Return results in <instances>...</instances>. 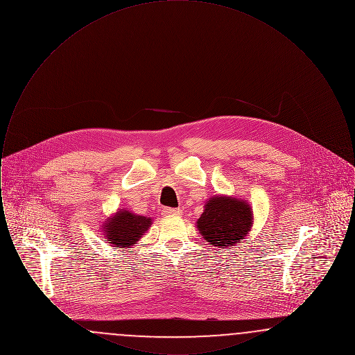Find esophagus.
<instances>
[{
  "instance_id": "esophagus-1",
  "label": "esophagus",
  "mask_w": 355,
  "mask_h": 355,
  "mask_svg": "<svg viewBox=\"0 0 355 355\" xmlns=\"http://www.w3.org/2000/svg\"><path fill=\"white\" fill-rule=\"evenodd\" d=\"M162 214L164 216H181L182 214V210L178 207V209H173V207H165L162 210Z\"/></svg>"
}]
</instances>
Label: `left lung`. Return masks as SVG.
Segmentation results:
<instances>
[{
    "label": "left lung",
    "instance_id": "1",
    "mask_svg": "<svg viewBox=\"0 0 355 355\" xmlns=\"http://www.w3.org/2000/svg\"><path fill=\"white\" fill-rule=\"evenodd\" d=\"M252 222L249 203L217 196L205 205L197 227L210 245L232 248L249 233Z\"/></svg>",
    "mask_w": 355,
    "mask_h": 355
}]
</instances>
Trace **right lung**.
Instances as JSON below:
<instances>
[{
    "mask_svg": "<svg viewBox=\"0 0 355 355\" xmlns=\"http://www.w3.org/2000/svg\"><path fill=\"white\" fill-rule=\"evenodd\" d=\"M150 225L152 220L148 217L121 210L105 225V241H110L109 243L117 248H129L144 236Z\"/></svg>",
    "mask_w": 355,
    "mask_h": 355,
    "instance_id": "right-lung-1",
    "label": "right lung"
}]
</instances>
